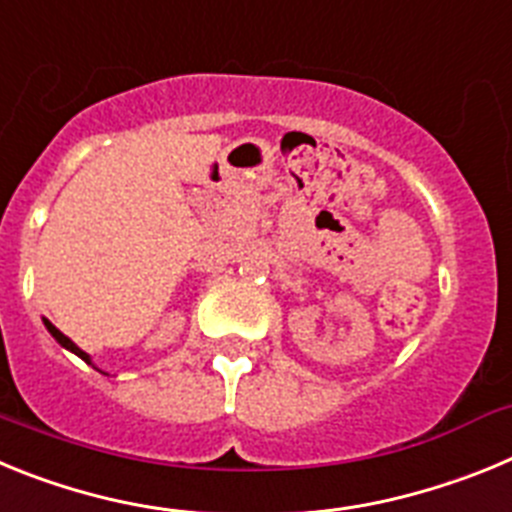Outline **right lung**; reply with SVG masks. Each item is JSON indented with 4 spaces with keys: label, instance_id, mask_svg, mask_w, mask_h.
I'll list each match as a JSON object with an SVG mask.
<instances>
[{
    "label": "right lung",
    "instance_id": "obj_1",
    "mask_svg": "<svg viewBox=\"0 0 512 512\" xmlns=\"http://www.w3.org/2000/svg\"><path fill=\"white\" fill-rule=\"evenodd\" d=\"M43 325H45V328H48V333H51V336L53 338H56V341L58 343H61V346L63 348H66V351H71V354H76V356H79V359L81 361H87V364H92V356H89L87 354V351H81V348L79 346H76V343L74 341H71V338L69 336H63V333H61V330H58L56 328V325H53L51 323V320H45L43 318ZM94 366V364H92ZM94 369H97V366H94ZM104 374V372H102Z\"/></svg>",
    "mask_w": 512,
    "mask_h": 512
}]
</instances>
